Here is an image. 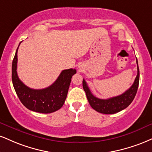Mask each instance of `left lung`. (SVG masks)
I'll list each match as a JSON object with an SVG mask.
<instances>
[{
    "label": "left lung",
    "mask_w": 152,
    "mask_h": 152,
    "mask_svg": "<svg viewBox=\"0 0 152 152\" xmlns=\"http://www.w3.org/2000/svg\"><path fill=\"white\" fill-rule=\"evenodd\" d=\"M137 75L132 86L124 94L108 99H100L95 97L91 92L86 82L83 79V90L85 91L86 94L89 104L95 110L103 114H114L125 109L130 105L136 96L139 86V81H140V70H139L137 59Z\"/></svg>",
    "instance_id": "8db88e82"
}]
</instances>
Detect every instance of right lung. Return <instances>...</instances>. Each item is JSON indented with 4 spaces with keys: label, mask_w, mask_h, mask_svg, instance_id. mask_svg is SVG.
Returning a JSON list of instances; mask_svg holds the SVG:
<instances>
[{
    "label": "right lung",
    "mask_w": 152,
    "mask_h": 152,
    "mask_svg": "<svg viewBox=\"0 0 152 152\" xmlns=\"http://www.w3.org/2000/svg\"><path fill=\"white\" fill-rule=\"evenodd\" d=\"M20 43L19 44V46ZM18 46V47H19ZM12 64V81L21 103L27 109L40 113H51L59 110L64 103L71 80L76 69L63 70L50 86L43 89H32L25 86L18 78L17 73L18 49Z\"/></svg>",
    "instance_id": "1"
}]
</instances>
